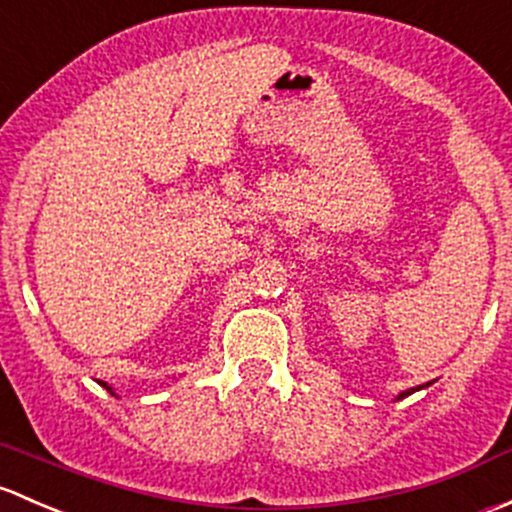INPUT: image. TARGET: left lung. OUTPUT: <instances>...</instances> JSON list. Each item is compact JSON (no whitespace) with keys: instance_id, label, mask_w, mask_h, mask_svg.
<instances>
[{"instance_id":"1","label":"left lung","mask_w":512,"mask_h":512,"mask_svg":"<svg viewBox=\"0 0 512 512\" xmlns=\"http://www.w3.org/2000/svg\"><path fill=\"white\" fill-rule=\"evenodd\" d=\"M414 392V389H409V392H404V394H399V399H402V397H407V394H412Z\"/></svg>"}]
</instances>
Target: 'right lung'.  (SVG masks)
<instances>
[{
    "instance_id": "1",
    "label": "right lung",
    "mask_w": 512,
    "mask_h": 512,
    "mask_svg": "<svg viewBox=\"0 0 512 512\" xmlns=\"http://www.w3.org/2000/svg\"><path fill=\"white\" fill-rule=\"evenodd\" d=\"M103 387H108V384H103Z\"/></svg>"
}]
</instances>
